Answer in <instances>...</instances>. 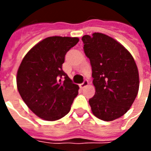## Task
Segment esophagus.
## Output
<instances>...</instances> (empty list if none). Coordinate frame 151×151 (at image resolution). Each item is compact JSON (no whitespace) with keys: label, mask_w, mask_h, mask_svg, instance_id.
I'll return each instance as SVG.
<instances>
[{"label":"esophagus","mask_w":151,"mask_h":151,"mask_svg":"<svg viewBox=\"0 0 151 151\" xmlns=\"http://www.w3.org/2000/svg\"><path fill=\"white\" fill-rule=\"evenodd\" d=\"M88 85H89L88 81H87V80H84V82H82V84H80V87H81V88H85V87H86Z\"/></svg>","instance_id":"esophagus-1"}]
</instances>
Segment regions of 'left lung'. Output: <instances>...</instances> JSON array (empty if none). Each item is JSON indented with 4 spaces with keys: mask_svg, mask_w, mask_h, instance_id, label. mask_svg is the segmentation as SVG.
<instances>
[{
    "mask_svg": "<svg viewBox=\"0 0 151 151\" xmlns=\"http://www.w3.org/2000/svg\"><path fill=\"white\" fill-rule=\"evenodd\" d=\"M82 40L95 88L94 97L89 99L92 112L104 121L120 118L129 111L139 90L135 60L122 44L107 35H86Z\"/></svg>",
    "mask_w": 151,
    "mask_h": 151,
    "instance_id": "8db88e82",
    "label": "left lung"
}]
</instances>
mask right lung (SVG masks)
I'll use <instances>...</instances> for the list:
<instances>
[{
	"mask_svg": "<svg viewBox=\"0 0 151 151\" xmlns=\"http://www.w3.org/2000/svg\"><path fill=\"white\" fill-rule=\"evenodd\" d=\"M77 37L52 36L35 44L22 59L17 87L22 100L41 119L54 121L69 113L79 86L63 71L66 52Z\"/></svg>",
	"mask_w": 151,
	"mask_h": 151,
	"instance_id": "add662e5",
	"label": "right lung"
}]
</instances>
